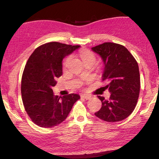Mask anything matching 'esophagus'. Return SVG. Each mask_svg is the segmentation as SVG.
Returning a JSON list of instances; mask_svg holds the SVG:
<instances>
[{
    "label": "esophagus",
    "instance_id": "34e87169",
    "mask_svg": "<svg viewBox=\"0 0 159 159\" xmlns=\"http://www.w3.org/2000/svg\"><path fill=\"white\" fill-rule=\"evenodd\" d=\"M81 97L83 98H85V99H91V98H92L90 95H86V94H83V95H81Z\"/></svg>",
    "mask_w": 159,
    "mask_h": 159
}]
</instances>
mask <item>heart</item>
<instances>
[{"instance_id":"1","label":"heart","mask_w":159,"mask_h":159,"mask_svg":"<svg viewBox=\"0 0 159 159\" xmlns=\"http://www.w3.org/2000/svg\"><path fill=\"white\" fill-rule=\"evenodd\" d=\"M80 57L81 58V60H83V63H88V62H91V63H94L95 61L96 57L95 55H94V53H93L91 51L88 50H83L82 51H80ZM71 60V57L69 56V57H66L65 59V60L64 61V65L66 66L68 65L69 63L70 62V61Z\"/></svg>"}]
</instances>
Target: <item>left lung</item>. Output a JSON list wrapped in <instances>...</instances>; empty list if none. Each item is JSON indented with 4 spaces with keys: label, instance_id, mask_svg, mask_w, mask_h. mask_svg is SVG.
<instances>
[{
    "label": "left lung",
    "instance_id": "8db88e82",
    "mask_svg": "<svg viewBox=\"0 0 159 159\" xmlns=\"http://www.w3.org/2000/svg\"><path fill=\"white\" fill-rule=\"evenodd\" d=\"M100 56L104 64L102 80L108 83L106 89L109 99L98 96L102 107L95 113L107 122H116L129 116L136 107L140 88L138 64L123 45L104 43L91 48Z\"/></svg>",
    "mask_w": 159,
    "mask_h": 159
}]
</instances>
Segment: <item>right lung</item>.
<instances>
[{"label":"right lung","mask_w":159,"mask_h":159,"mask_svg":"<svg viewBox=\"0 0 159 159\" xmlns=\"http://www.w3.org/2000/svg\"><path fill=\"white\" fill-rule=\"evenodd\" d=\"M80 45L50 42L37 48L29 57L21 78L24 107L35 124L52 128L68 116L79 94L54 95L52 88L62 74V60Z\"/></svg>","instance_id":"1"}]
</instances>
